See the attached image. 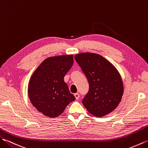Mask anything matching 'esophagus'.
Instances as JSON below:
<instances>
[{
    "label": "esophagus",
    "instance_id": "1",
    "mask_svg": "<svg viewBox=\"0 0 148 148\" xmlns=\"http://www.w3.org/2000/svg\"><path fill=\"white\" fill-rule=\"evenodd\" d=\"M74 96H75V98H76V99H77V100L79 99V97H80V95H79V94H78V93H75V94H74Z\"/></svg>",
    "mask_w": 148,
    "mask_h": 148
}]
</instances>
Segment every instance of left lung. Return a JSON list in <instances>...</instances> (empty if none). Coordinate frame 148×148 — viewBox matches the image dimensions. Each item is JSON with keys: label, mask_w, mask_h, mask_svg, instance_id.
I'll use <instances>...</instances> for the list:
<instances>
[{"label": "left lung", "mask_w": 148, "mask_h": 148, "mask_svg": "<svg viewBox=\"0 0 148 148\" xmlns=\"http://www.w3.org/2000/svg\"><path fill=\"white\" fill-rule=\"evenodd\" d=\"M75 59L86 76L89 90L82 100L87 111L97 117L116 109L123 94L121 77L116 68L99 54L83 52Z\"/></svg>", "instance_id": "left-lung-1"}]
</instances>
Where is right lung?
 Returning a JSON list of instances; mask_svg holds the SVG:
<instances>
[{"label":"right lung","instance_id":"right-lung-1","mask_svg":"<svg viewBox=\"0 0 148 148\" xmlns=\"http://www.w3.org/2000/svg\"><path fill=\"white\" fill-rule=\"evenodd\" d=\"M73 64L72 54L49 57L32 74L28 83V97L33 106L44 115L60 116L75 100L64 81Z\"/></svg>","mask_w":148,"mask_h":148}]
</instances>
